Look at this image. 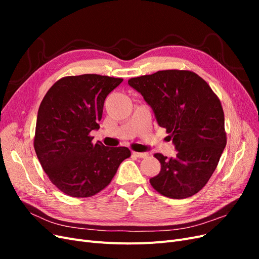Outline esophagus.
Instances as JSON below:
<instances>
[{
	"label": "esophagus",
	"instance_id": "esophagus-1",
	"mask_svg": "<svg viewBox=\"0 0 259 259\" xmlns=\"http://www.w3.org/2000/svg\"><path fill=\"white\" fill-rule=\"evenodd\" d=\"M133 154L136 155L137 158H146V156H148V153L147 152H133Z\"/></svg>",
	"mask_w": 259,
	"mask_h": 259
}]
</instances>
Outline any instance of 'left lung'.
<instances>
[{"label": "left lung", "mask_w": 259, "mask_h": 259, "mask_svg": "<svg viewBox=\"0 0 259 259\" xmlns=\"http://www.w3.org/2000/svg\"><path fill=\"white\" fill-rule=\"evenodd\" d=\"M128 85L142 94L177 151L170 159L154 154L161 170L150 179L151 186L171 199L199 192L213 175L227 144L221 101L202 77L186 70L133 77Z\"/></svg>", "instance_id": "1"}]
</instances>
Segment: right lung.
Here are the masks:
<instances>
[{
  "instance_id": "right-lung-1",
  "label": "right lung",
  "mask_w": 259,
  "mask_h": 259,
  "mask_svg": "<svg viewBox=\"0 0 259 259\" xmlns=\"http://www.w3.org/2000/svg\"><path fill=\"white\" fill-rule=\"evenodd\" d=\"M122 81L99 74L62 77L46 93L38 108L35 153L51 182L70 197L98 193L131 156L126 147L93 144L90 136L99 128L105 99Z\"/></svg>"
}]
</instances>
